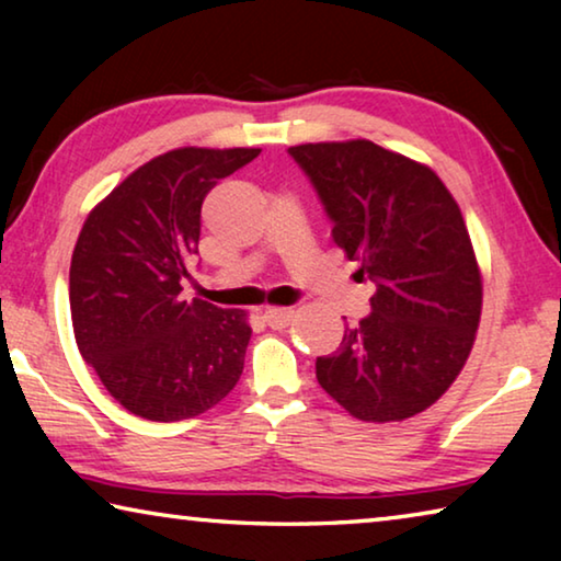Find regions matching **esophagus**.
Instances as JSON below:
<instances>
[{"label":"esophagus","mask_w":561,"mask_h":561,"mask_svg":"<svg viewBox=\"0 0 561 561\" xmlns=\"http://www.w3.org/2000/svg\"><path fill=\"white\" fill-rule=\"evenodd\" d=\"M291 317H294V311L287 309V307H270V309H264V321H267L272 329H284L291 321Z\"/></svg>","instance_id":"1"}]
</instances>
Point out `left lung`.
I'll return each mask as SVG.
<instances>
[{
    "label": "left lung",
    "instance_id": "8db88e82",
    "mask_svg": "<svg viewBox=\"0 0 561 561\" xmlns=\"http://www.w3.org/2000/svg\"><path fill=\"white\" fill-rule=\"evenodd\" d=\"M289 156L336 247L376 284L371 314L317 358V381L358 421H405L453 386L480 327L482 277L460 207L428 165L366 138Z\"/></svg>",
    "mask_w": 561,
    "mask_h": 561
}]
</instances>
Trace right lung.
<instances>
[{"label": "right lung", "mask_w": 561, "mask_h": 561, "mask_svg": "<svg viewBox=\"0 0 561 561\" xmlns=\"http://www.w3.org/2000/svg\"><path fill=\"white\" fill-rule=\"evenodd\" d=\"M257 156L260 148L168 150L133 170L81 227L69 272L76 346L133 415L185 421L240 381L247 311L180 291L205 195Z\"/></svg>", "instance_id": "right-lung-1"}]
</instances>
